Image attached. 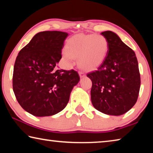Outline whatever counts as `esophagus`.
Masks as SVG:
<instances>
[{
  "label": "esophagus",
  "mask_w": 153,
  "mask_h": 153,
  "mask_svg": "<svg viewBox=\"0 0 153 153\" xmlns=\"http://www.w3.org/2000/svg\"><path fill=\"white\" fill-rule=\"evenodd\" d=\"M79 77H81V78H83V77H86V74H85L84 72H82V71L79 72Z\"/></svg>",
  "instance_id": "esophagus-1"
}]
</instances>
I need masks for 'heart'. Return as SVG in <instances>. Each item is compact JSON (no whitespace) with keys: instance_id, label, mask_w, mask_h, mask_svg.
<instances>
[{"instance_id":"b5f03b06","label":"heart","mask_w":153,"mask_h":153,"mask_svg":"<svg viewBox=\"0 0 153 153\" xmlns=\"http://www.w3.org/2000/svg\"><path fill=\"white\" fill-rule=\"evenodd\" d=\"M108 41L101 35L77 34L69 40L63 57L67 67H71L75 58H79L78 65L88 71L94 70L105 59Z\"/></svg>"}]
</instances>
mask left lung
Instances as JSON below:
<instances>
[{
  "label": "left lung",
  "instance_id": "obj_1",
  "mask_svg": "<svg viewBox=\"0 0 153 153\" xmlns=\"http://www.w3.org/2000/svg\"><path fill=\"white\" fill-rule=\"evenodd\" d=\"M108 41V51L103 63L87 74L92 86V105L109 115H121L130 110L138 99L140 76L134 51L111 31L100 33Z\"/></svg>",
  "mask_w": 153,
  "mask_h": 153
}]
</instances>
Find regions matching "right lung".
Returning <instances> with one entry per match:
<instances>
[{"instance_id": "right-lung-1", "label": "right lung", "mask_w": 153, "mask_h": 153, "mask_svg": "<svg viewBox=\"0 0 153 153\" xmlns=\"http://www.w3.org/2000/svg\"><path fill=\"white\" fill-rule=\"evenodd\" d=\"M67 32L45 31L33 36L15 60L13 89L18 102L36 117L58 113L79 81L77 72L57 69Z\"/></svg>"}]
</instances>
